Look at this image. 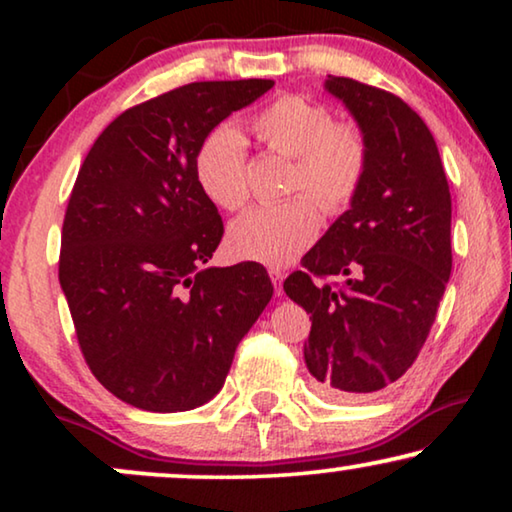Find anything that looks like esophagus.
<instances>
[{"instance_id":"1","label":"esophagus","mask_w":512,"mask_h":512,"mask_svg":"<svg viewBox=\"0 0 512 512\" xmlns=\"http://www.w3.org/2000/svg\"><path fill=\"white\" fill-rule=\"evenodd\" d=\"M270 279L272 284H275V296H282L284 289H282V282H284V270L279 268H270Z\"/></svg>"}]
</instances>
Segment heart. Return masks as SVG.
Segmentation results:
<instances>
[{"mask_svg":"<svg viewBox=\"0 0 512 512\" xmlns=\"http://www.w3.org/2000/svg\"><path fill=\"white\" fill-rule=\"evenodd\" d=\"M254 132L270 151L293 158L291 191L307 193L326 212L347 207L359 191L368 160L366 139L354 125L333 123L319 104L279 97L254 118ZM195 177L216 207L240 209L247 202V153L240 130L223 125L202 142ZM319 226L317 207L307 198L254 207L230 223L228 249L242 261L279 268L310 247Z\"/></svg>","mask_w":512,"mask_h":512,"instance_id":"heart-1","label":"heart"}]
</instances>
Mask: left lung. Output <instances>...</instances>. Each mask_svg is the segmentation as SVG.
Wrapping results in <instances>:
<instances>
[{
  "label": "left lung",
  "instance_id": "1",
  "mask_svg": "<svg viewBox=\"0 0 512 512\" xmlns=\"http://www.w3.org/2000/svg\"><path fill=\"white\" fill-rule=\"evenodd\" d=\"M324 90L359 125L366 174L284 291L312 314L314 387L349 401L396 382L426 342L452 272V198L436 139L401 97L345 76ZM333 274L348 277L342 290L318 282Z\"/></svg>",
  "mask_w": 512,
  "mask_h": 512
}]
</instances>
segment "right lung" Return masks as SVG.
I'll return each instance as SVG.
<instances>
[{"mask_svg":"<svg viewBox=\"0 0 512 512\" xmlns=\"http://www.w3.org/2000/svg\"><path fill=\"white\" fill-rule=\"evenodd\" d=\"M275 86L200 81L109 123L62 223L60 286L93 375L123 403L181 412L219 394L272 298L261 263L207 268L223 221L195 156L223 118Z\"/></svg>","mask_w":512,"mask_h":512,"instance_id":"1","label":"right lung"}]
</instances>
